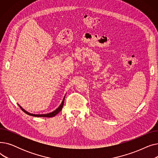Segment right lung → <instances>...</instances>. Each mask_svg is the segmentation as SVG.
<instances>
[{
    "label": "right lung",
    "instance_id": "right-lung-1",
    "mask_svg": "<svg viewBox=\"0 0 158 158\" xmlns=\"http://www.w3.org/2000/svg\"><path fill=\"white\" fill-rule=\"evenodd\" d=\"M64 97L63 98V100L62 103L61 104V105L59 107H58L57 108L55 111H54L53 112L50 113H47V114H32V113H28L27 111H26V110H23L20 105H19V106L21 108V110L25 113H26V114H29L30 116H32V117H54V116H56L58 113H60L61 111V110H62L63 107V104H64Z\"/></svg>",
    "mask_w": 158,
    "mask_h": 158
}]
</instances>
